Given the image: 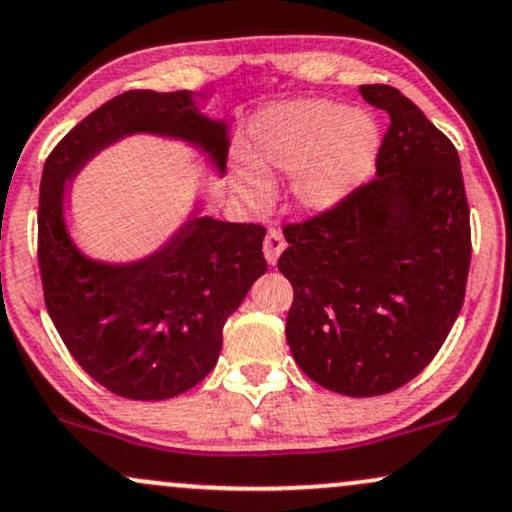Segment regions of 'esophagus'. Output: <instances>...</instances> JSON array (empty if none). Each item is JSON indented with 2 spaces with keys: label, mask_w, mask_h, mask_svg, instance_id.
I'll return each instance as SVG.
<instances>
[{
  "label": "esophagus",
  "mask_w": 512,
  "mask_h": 512,
  "mask_svg": "<svg viewBox=\"0 0 512 512\" xmlns=\"http://www.w3.org/2000/svg\"><path fill=\"white\" fill-rule=\"evenodd\" d=\"M282 251H285V237H282L280 230H268L266 239H263V254H266V261L270 266L278 263Z\"/></svg>",
  "instance_id": "1"
}]
</instances>
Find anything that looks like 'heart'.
<instances>
[{"label": "heart", "instance_id": "obj_1", "mask_svg": "<svg viewBox=\"0 0 512 512\" xmlns=\"http://www.w3.org/2000/svg\"><path fill=\"white\" fill-rule=\"evenodd\" d=\"M256 160L237 172V194L266 206L275 177H292L294 198L306 210H328L369 177L378 153V126L366 114L330 100L290 102L254 129Z\"/></svg>", "mask_w": 512, "mask_h": 512}]
</instances>
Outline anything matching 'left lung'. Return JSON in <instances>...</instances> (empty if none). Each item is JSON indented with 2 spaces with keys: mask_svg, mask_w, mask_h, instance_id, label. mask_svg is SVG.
<instances>
[{
  "mask_svg": "<svg viewBox=\"0 0 512 512\" xmlns=\"http://www.w3.org/2000/svg\"><path fill=\"white\" fill-rule=\"evenodd\" d=\"M390 126L376 177L338 206L287 225L278 268L292 282L287 345L318 386L371 398L436 357L462 302L472 256L458 150L393 86H362Z\"/></svg>",
  "mask_w": 512,
  "mask_h": 512,
  "instance_id": "left-lung-1",
  "label": "left lung"
}]
</instances>
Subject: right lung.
<instances>
[{"label":"right lung","instance_id":"obj_1","mask_svg":"<svg viewBox=\"0 0 512 512\" xmlns=\"http://www.w3.org/2000/svg\"><path fill=\"white\" fill-rule=\"evenodd\" d=\"M131 134L179 138L225 170L227 124L198 112L189 90H129L105 102L54 146L42 170L40 278L59 338L90 378L129 400H167L213 371L222 326L268 268L266 230L194 213L141 261L102 263L81 254L64 222L66 182Z\"/></svg>","mask_w":512,"mask_h":512}]
</instances>
